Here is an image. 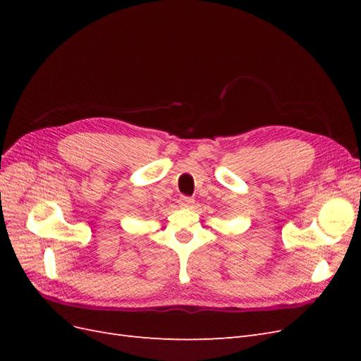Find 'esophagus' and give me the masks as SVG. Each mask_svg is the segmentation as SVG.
Wrapping results in <instances>:
<instances>
[{
  "label": "esophagus",
  "instance_id": "34e87169",
  "mask_svg": "<svg viewBox=\"0 0 361 361\" xmlns=\"http://www.w3.org/2000/svg\"><path fill=\"white\" fill-rule=\"evenodd\" d=\"M194 203L192 197H188V195H180L179 197V206L180 207H191Z\"/></svg>",
  "mask_w": 361,
  "mask_h": 361
}]
</instances>
